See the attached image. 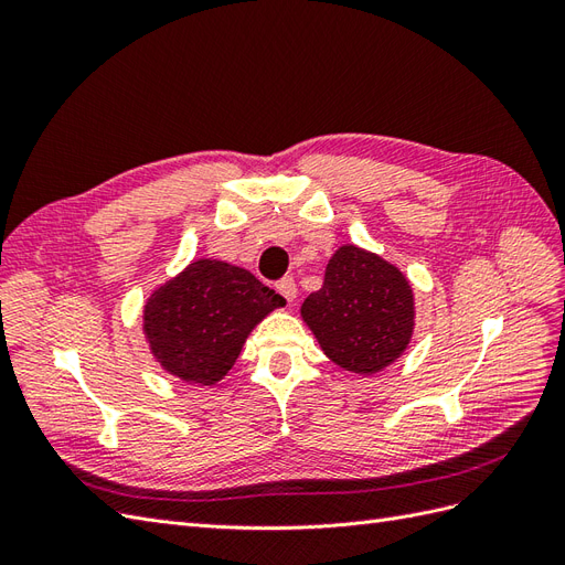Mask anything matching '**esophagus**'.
Returning <instances> with one entry per match:
<instances>
[{
    "label": "esophagus",
    "mask_w": 565,
    "mask_h": 565,
    "mask_svg": "<svg viewBox=\"0 0 565 565\" xmlns=\"http://www.w3.org/2000/svg\"><path fill=\"white\" fill-rule=\"evenodd\" d=\"M276 289H278V292H280L289 303H292V301L297 299V282H295L292 278H282V280L276 285Z\"/></svg>",
    "instance_id": "34e87169"
}]
</instances>
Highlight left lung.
<instances>
[{
  "mask_svg": "<svg viewBox=\"0 0 565 565\" xmlns=\"http://www.w3.org/2000/svg\"><path fill=\"white\" fill-rule=\"evenodd\" d=\"M324 355L355 374L398 361L415 330V295L403 273L355 245L339 247L324 282L301 303Z\"/></svg>",
  "mask_w": 565,
  "mask_h": 565,
  "instance_id": "1",
  "label": "left lung"
}]
</instances>
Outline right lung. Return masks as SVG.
I'll use <instances>...</instances> for the list:
<instances>
[{
	"label": "right lung",
	"instance_id": "obj_1",
	"mask_svg": "<svg viewBox=\"0 0 565 565\" xmlns=\"http://www.w3.org/2000/svg\"><path fill=\"white\" fill-rule=\"evenodd\" d=\"M285 299L249 270L195 259L143 306L150 353L174 377L212 386L235 365L249 332Z\"/></svg>",
	"mask_w": 565,
	"mask_h": 565
}]
</instances>
